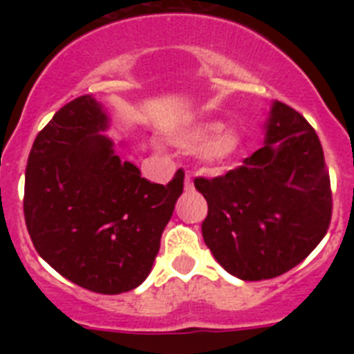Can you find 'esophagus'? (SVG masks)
Here are the masks:
<instances>
[{
    "label": "esophagus",
    "mask_w": 354,
    "mask_h": 354,
    "mask_svg": "<svg viewBox=\"0 0 354 354\" xmlns=\"http://www.w3.org/2000/svg\"><path fill=\"white\" fill-rule=\"evenodd\" d=\"M185 189H193V180H191V174H185Z\"/></svg>",
    "instance_id": "1"
}]
</instances>
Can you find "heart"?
Instances as JSON below:
<instances>
[{
    "label": "heart",
    "mask_w": 354,
    "mask_h": 354,
    "mask_svg": "<svg viewBox=\"0 0 354 354\" xmlns=\"http://www.w3.org/2000/svg\"><path fill=\"white\" fill-rule=\"evenodd\" d=\"M182 145L191 152H207L213 161L227 160L236 150V139L226 136L222 122H202L183 136Z\"/></svg>",
    "instance_id": "heart-1"
}]
</instances>
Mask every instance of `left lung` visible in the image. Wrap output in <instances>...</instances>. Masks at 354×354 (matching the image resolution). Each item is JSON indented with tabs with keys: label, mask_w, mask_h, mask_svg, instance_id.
Wrapping results in <instances>:
<instances>
[{
	"label": "left lung",
	"mask_w": 354,
	"mask_h": 354,
	"mask_svg": "<svg viewBox=\"0 0 354 354\" xmlns=\"http://www.w3.org/2000/svg\"><path fill=\"white\" fill-rule=\"evenodd\" d=\"M194 187L207 200L205 244L222 268L244 281L294 268L318 246L333 216L318 133L279 101L266 124V145L222 176H196Z\"/></svg>",
	"instance_id": "obj_1"
}]
</instances>
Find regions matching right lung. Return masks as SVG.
Returning a JSON list of instances; mask_svg holds the SVG:
<instances>
[{"label": "right lung", "mask_w": 354, "mask_h": 354, "mask_svg": "<svg viewBox=\"0 0 354 354\" xmlns=\"http://www.w3.org/2000/svg\"><path fill=\"white\" fill-rule=\"evenodd\" d=\"M106 115L90 95L64 104L41 128L25 169V226L40 257L97 294L147 279L183 191L180 169L150 183L99 133Z\"/></svg>", "instance_id": "add662e5"}]
</instances>
